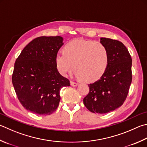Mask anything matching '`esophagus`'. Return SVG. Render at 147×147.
I'll list each match as a JSON object with an SVG mask.
<instances>
[{"label": "esophagus", "instance_id": "esophagus-1", "mask_svg": "<svg viewBox=\"0 0 147 147\" xmlns=\"http://www.w3.org/2000/svg\"><path fill=\"white\" fill-rule=\"evenodd\" d=\"M70 84H71V86H73V87H76L77 85H78V84H77V83L73 82H72V81H71V82H70Z\"/></svg>", "mask_w": 147, "mask_h": 147}]
</instances>
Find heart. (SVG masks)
<instances>
[{
    "label": "heart",
    "mask_w": 147,
    "mask_h": 147,
    "mask_svg": "<svg viewBox=\"0 0 147 147\" xmlns=\"http://www.w3.org/2000/svg\"><path fill=\"white\" fill-rule=\"evenodd\" d=\"M109 62L107 48L99 42L74 40L63 47V52L55 57L58 71L66 76L73 66L77 78L86 82H94L105 73Z\"/></svg>",
    "instance_id": "b5f03b06"
}]
</instances>
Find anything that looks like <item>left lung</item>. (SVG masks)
Returning <instances> with one entry per match:
<instances>
[{
  "label": "left lung",
  "instance_id": "left-lung-1",
  "mask_svg": "<svg viewBox=\"0 0 147 147\" xmlns=\"http://www.w3.org/2000/svg\"><path fill=\"white\" fill-rule=\"evenodd\" d=\"M100 42L108 49V67L100 80L89 84V92L84 103L92 113L106 114L119 108L126 100L132 82V58L122 42L107 38H101Z\"/></svg>",
  "mask_w": 147,
  "mask_h": 147
}]
</instances>
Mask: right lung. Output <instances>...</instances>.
I'll list each match as a JSON object with an SVG mask.
<instances>
[{
    "instance_id": "1",
    "label": "right lung",
    "mask_w": 147,
    "mask_h": 147,
    "mask_svg": "<svg viewBox=\"0 0 147 147\" xmlns=\"http://www.w3.org/2000/svg\"><path fill=\"white\" fill-rule=\"evenodd\" d=\"M62 36H40L24 48L16 60L12 83L22 106L38 115H49L60 100V90L70 82L58 71L55 57Z\"/></svg>"
}]
</instances>
